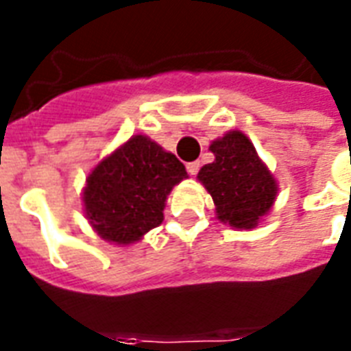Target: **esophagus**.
I'll return each mask as SVG.
<instances>
[{
  "label": "esophagus",
  "mask_w": 351,
  "mask_h": 351,
  "mask_svg": "<svg viewBox=\"0 0 351 351\" xmlns=\"http://www.w3.org/2000/svg\"><path fill=\"white\" fill-rule=\"evenodd\" d=\"M198 169H200V162H189L187 164V173L189 175H197Z\"/></svg>",
  "instance_id": "34e87169"
}]
</instances>
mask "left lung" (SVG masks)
<instances>
[{"label": "left lung", "instance_id": "1", "mask_svg": "<svg viewBox=\"0 0 351 351\" xmlns=\"http://www.w3.org/2000/svg\"><path fill=\"white\" fill-rule=\"evenodd\" d=\"M211 164L198 180L213 197L217 219L234 230H253L277 198V180L244 132L230 131L209 145Z\"/></svg>", "mask_w": 351, "mask_h": 351}]
</instances>
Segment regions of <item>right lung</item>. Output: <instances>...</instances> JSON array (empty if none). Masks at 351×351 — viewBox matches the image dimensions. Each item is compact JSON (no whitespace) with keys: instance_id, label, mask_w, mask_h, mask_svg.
Wrapping results in <instances>:
<instances>
[{"instance_id":"add662e5","label":"right lung","mask_w":351,"mask_h":351,"mask_svg":"<svg viewBox=\"0 0 351 351\" xmlns=\"http://www.w3.org/2000/svg\"><path fill=\"white\" fill-rule=\"evenodd\" d=\"M184 178L186 167L175 154L136 134L87 176L85 217L107 242L132 244L162 224L167 195Z\"/></svg>"}]
</instances>
